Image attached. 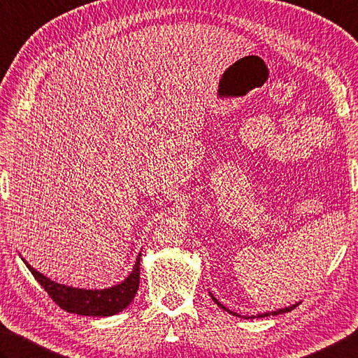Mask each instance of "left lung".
<instances>
[{
	"label": "left lung",
	"mask_w": 358,
	"mask_h": 358,
	"mask_svg": "<svg viewBox=\"0 0 358 358\" xmlns=\"http://www.w3.org/2000/svg\"><path fill=\"white\" fill-rule=\"evenodd\" d=\"M212 299H213L215 302H217V304H218V306H220L221 308H224V307H222V306L220 304V302H218L217 299H215V298H213V296H212ZM296 306H298V304H294V306H292V307H285V308H280V310H278V312H269V313H263V315H259V316H260V318H265V316H269V315H273V316H274V315L287 313V312H289V310H293V308H294ZM224 310H227V308H224ZM227 312H229V313H232V312H231V310H227ZM234 315H237V313H234ZM237 316H238V315H237Z\"/></svg>",
	"instance_id": "8db88e82"
}]
</instances>
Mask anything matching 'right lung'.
<instances>
[{"instance_id":"right-lung-1","label":"right lung","mask_w":358,"mask_h":358,"mask_svg":"<svg viewBox=\"0 0 358 358\" xmlns=\"http://www.w3.org/2000/svg\"><path fill=\"white\" fill-rule=\"evenodd\" d=\"M29 268L34 278L37 279L45 292L56 304L69 313L84 316H110L117 315L131 304L136 296L140 282V254L132 273L121 284L104 289H83L71 288L45 278L37 269H34L28 262L23 260Z\"/></svg>"}]
</instances>
